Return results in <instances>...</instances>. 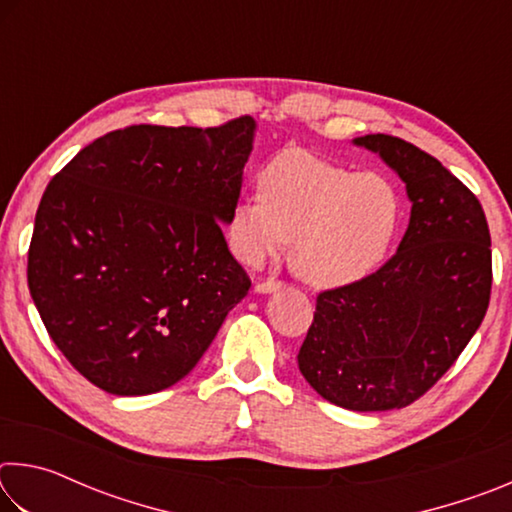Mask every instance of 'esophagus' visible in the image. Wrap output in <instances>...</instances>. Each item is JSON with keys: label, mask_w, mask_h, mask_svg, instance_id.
Instances as JSON below:
<instances>
[{"label": "esophagus", "mask_w": 512, "mask_h": 512, "mask_svg": "<svg viewBox=\"0 0 512 512\" xmlns=\"http://www.w3.org/2000/svg\"><path fill=\"white\" fill-rule=\"evenodd\" d=\"M280 289H282V282H277V280H266V282L255 284V293H275Z\"/></svg>", "instance_id": "34e87169"}]
</instances>
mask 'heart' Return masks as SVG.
<instances>
[{"label":"heart","mask_w":512,"mask_h":512,"mask_svg":"<svg viewBox=\"0 0 512 512\" xmlns=\"http://www.w3.org/2000/svg\"><path fill=\"white\" fill-rule=\"evenodd\" d=\"M259 196L228 214V241L244 264H262L291 241V266L318 289L348 287L384 264L402 225V196L377 171L289 149L257 176Z\"/></svg>","instance_id":"heart-1"}]
</instances>
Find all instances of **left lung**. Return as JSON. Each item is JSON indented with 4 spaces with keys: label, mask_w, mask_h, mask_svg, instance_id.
Returning a JSON list of instances; mask_svg holds the SVG:
<instances>
[{
    "label": "left lung",
    "mask_w": 512,
    "mask_h": 512,
    "mask_svg": "<svg viewBox=\"0 0 512 512\" xmlns=\"http://www.w3.org/2000/svg\"><path fill=\"white\" fill-rule=\"evenodd\" d=\"M352 144L402 180L409 228L377 273L320 293L298 368L343 409H402L452 368L488 311L490 230L476 196L418 146L381 133Z\"/></svg>",
    "instance_id": "8db88e82"
}]
</instances>
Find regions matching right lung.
Instances as JSON below:
<instances>
[{
  "mask_svg": "<svg viewBox=\"0 0 512 512\" xmlns=\"http://www.w3.org/2000/svg\"><path fill=\"white\" fill-rule=\"evenodd\" d=\"M255 131L253 117L219 128H121L47 185L29 291L51 341L101 391L133 397L173 386L248 293L223 225Z\"/></svg>",
  "mask_w": 512,
  "mask_h": 512,
  "instance_id": "add662e5",
  "label": "right lung"
}]
</instances>
